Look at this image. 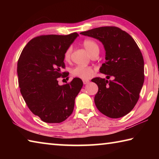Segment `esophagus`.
<instances>
[{"label":"esophagus","instance_id":"1","mask_svg":"<svg viewBox=\"0 0 159 159\" xmlns=\"http://www.w3.org/2000/svg\"><path fill=\"white\" fill-rule=\"evenodd\" d=\"M83 84H88V83L90 82V80L88 79H84L83 80Z\"/></svg>","mask_w":159,"mask_h":159}]
</instances>
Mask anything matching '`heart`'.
<instances>
[{
  "label": "heart",
  "instance_id": "heart-1",
  "mask_svg": "<svg viewBox=\"0 0 159 159\" xmlns=\"http://www.w3.org/2000/svg\"><path fill=\"white\" fill-rule=\"evenodd\" d=\"M83 45L85 47L90 55H93L94 53L99 52V45L95 41L90 39H86L83 41ZM72 48L70 46L65 50L64 53V60L68 61L71 59V54ZM94 72V69L91 66H86L83 65H77L71 70L72 76H76L82 79H89L92 76Z\"/></svg>",
  "mask_w": 159,
  "mask_h": 159
}]
</instances>
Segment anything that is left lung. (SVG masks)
Masks as SVG:
<instances>
[{"label": "left lung", "mask_w": 159, "mask_h": 159, "mask_svg": "<svg viewBox=\"0 0 159 159\" xmlns=\"http://www.w3.org/2000/svg\"><path fill=\"white\" fill-rule=\"evenodd\" d=\"M80 34L100 41L106 51V61L99 72L107 75L92 79L98 86L95 96L97 108L111 118L128 114L135 106L144 80V60L136 42L116 26H102Z\"/></svg>", "instance_id": "8db88e82"}]
</instances>
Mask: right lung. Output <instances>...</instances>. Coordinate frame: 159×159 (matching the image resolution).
<instances>
[{
    "label": "right lung",
    "instance_id": "add662e5",
    "mask_svg": "<svg viewBox=\"0 0 159 159\" xmlns=\"http://www.w3.org/2000/svg\"><path fill=\"white\" fill-rule=\"evenodd\" d=\"M69 35H41L29 41L17 62L19 87L26 105L34 115L45 123L65 120L72 114L75 99L83 86L82 80L74 78L65 85L58 84V78L67 72L64 53L75 39Z\"/></svg>",
    "mask_w": 159,
    "mask_h": 159
}]
</instances>
